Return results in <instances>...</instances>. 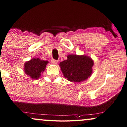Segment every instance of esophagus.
<instances>
[{"label":"esophagus","mask_w":127,"mask_h":127,"mask_svg":"<svg viewBox=\"0 0 127 127\" xmlns=\"http://www.w3.org/2000/svg\"><path fill=\"white\" fill-rule=\"evenodd\" d=\"M51 63L53 64H57L58 63V61L56 60H54V59H52L51 60Z\"/></svg>","instance_id":"1"}]
</instances>
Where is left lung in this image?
<instances>
[{
    "mask_svg": "<svg viewBox=\"0 0 127 127\" xmlns=\"http://www.w3.org/2000/svg\"><path fill=\"white\" fill-rule=\"evenodd\" d=\"M94 62L85 56L68 55L67 59L60 63L64 76L70 82H80L91 75Z\"/></svg>",
    "mask_w": 127,
    "mask_h": 127,
    "instance_id": "obj_1",
    "label": "left lung"
}]
</instances>
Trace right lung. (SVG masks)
Masks as SVG:
<instances>
[{
    "label": "right lung",
    "instance_id": "add662e5",
    "mask_svg": "<svg viewBox=\"0 0 127 127\" xmlns=\"http://www.w3.org/2000/svg\"><path fill=\"white\" fill-rule=\"evenodd\" d=\"M48 63L47 61L41 60L39 59H32L25 63L24 70L25 73L33 79H38L45 69Z\"/></svg>",
    "mask_w": 127,
    "mask_h": 127
}]
</instances>
